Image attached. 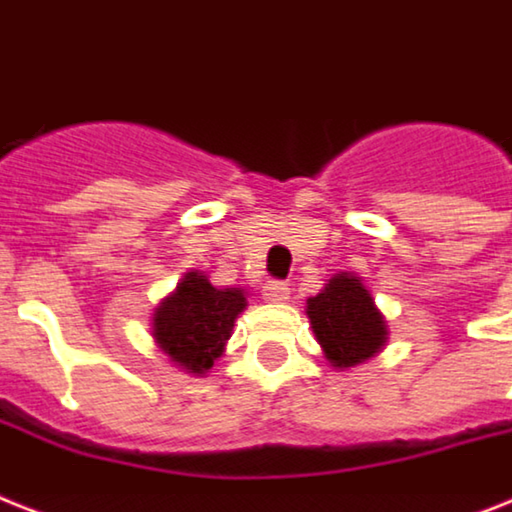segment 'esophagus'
I'll return each instance as SVG.
<instances>
[{
    "label": "esophagus",
    "mask_w": 512,
    "mask_h": 512,
    "mask_svg": "<svg viewBox=\"0 0 512 512\" xmlns=\"http://www.w3.org/2000/svg\"><path fill=\"white\" fill-rule=\"evenodd\" d=\"M263 297L268 299V302H286V299H289V286L281 284V281H268V284L263 286Z\"/></svg>",
    "instance_id": "34e87169"
}]
</instances>
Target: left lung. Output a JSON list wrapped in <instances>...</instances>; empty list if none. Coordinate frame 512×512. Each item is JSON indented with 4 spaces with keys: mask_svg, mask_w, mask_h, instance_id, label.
Wrapping results in <instances>:
<instances>
[{
    "mask_svg": "<svg viewBox=\"0 0 512 512\" xmlns=\"http://www.w3.org/2000/svg\"><path fill=\"white\" fill-rule=\"evenodd\" d=\"M315 342L336 371H347L384 350L389 326L363 278L339 270L315 297L307 299Z\"/></svg>",
    "mask_w": 512,
    "mask_h": 512,
    "instance_id": "obj_1",
    "label": "left lung"
}]
</instances>
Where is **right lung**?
Returning a JSON list of instances; mask_svg holds the SVG:
<instances>
[{"label": "right lung", "mask_w": 512, "mask_h": 512, "mask_svg": "<svg viewBox=\"0 0 512 512\" xmlns=\"http://www.w3.org/2000/svg\"><path fill=\"white\" fill-rule=\"evenodd\" d=\"M247 310L242 286H213L202 270H189L168 297L152 310V339L170 363L205 376L234 334L236 318Z\"/></svg>", "instance_id": "right-lung-1"}]
</instances>
